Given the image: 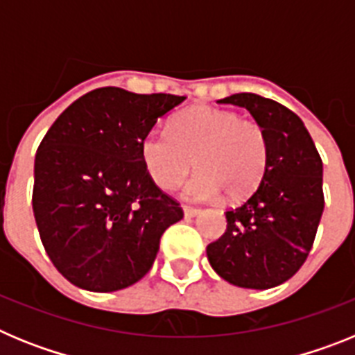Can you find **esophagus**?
Segmentation results:
<instances>
[{"label": "esophagus", "mask_w": 355, "mask_h": 355, "mask_svg": "<svg viewBox=\"0 0 355 355\" xmlns=\"http://www.w3.org/2000/svg\"><path fill=\"white\" fill-rule=\"evenodd\" d=\"M183 211H184V215H187V216H196L197 213L200 211V209H199V208H196V206L183 205Z\"/></svg>", "instance_id": "esophagus-1"}]
</instances>
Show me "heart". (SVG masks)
<instances>
[{"label": "heart", "instance_id": "obj_1", "mask_svg": "<svg viewBox=\"0 0 355 355\" xmlns=\"http://www.w3.org/2000/svg\"><path fill=\"white\" fill-rule=\"evenodd\" d=\"M268 155V135L258 121L208 106L184 110L168 131L155 128L140 142L144 167L163 190L180 187L196 159L199 172L187 187L192 199H213L220 190L229 199H245L261 183Z\"/></svg>", "mask_w": 355, "mask_h": 355}]
</instances>
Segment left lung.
Listing matches in <instances>:
<instances>
[{
  "label": "left lung",
  "mask_w": 355,
  "mask_h": 355,
  "mask_svg": "<svg viewBox=\"0 0 355 355\" xmlns=\"http://www.w3.org/2000/svg\"><path fill=\"white\" fill-rule=\"evenodd\" d=\"M218 103L249 110L266 130L270 155L261 183L225 211L227 229L206 254L227 283L274 288L299 272L315 241L325 205L322 158L299 115L281 103L250 92Z\"/></svg>",
  "instance_id": "obj_1"
}]
</instances>
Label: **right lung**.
<instances>
[{
    "mask_svg": "<svg viewBox=\"0 0 355 355\" xmlns=\"http://www.w3.org/2000/svg\"><path fill=\"white\" fill-rule=\"evenodd\" d=\"M103 87L53 122L35 155L31 205L55 268L89 291L128 288L150 270L162 234L183 218L150 180L144 135L184 101Z\"/></svg>",
    "mask_w": 355,
    "mask_h": 355,
    "instance_id": "add662e5",
    "label": "right lung"
}]
</instances>
